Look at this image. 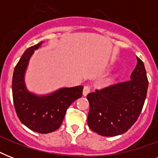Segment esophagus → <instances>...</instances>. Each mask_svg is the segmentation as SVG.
<instances>
[{"mask_svg": "<svg viewBox=\"0 0 158 158\" xmlns=\"http://www.w3.org/2000/svg\"><path fill=\"white\" fill-rule=\"evenodd\" d=\"M89 93H90V87H89V85L84 86V90H83V95H84V96H87Z\"/></svg>", "mask_w": 158, "mask_h": 158, "instance_id": "obj_1", "label": "esophagus"}]
</instances>
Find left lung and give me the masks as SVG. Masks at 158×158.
<instances>
[{"label":"left lung","instance_id":"1","mask_svg":"<svg viewBox=\"0 0 158 158\" xmlns=\"http://www.w3.org/2000/svg\"><path fill=\"white\" fill-rule=\"evenodd\" d=\"M148 81L144 64L137 57L130 79L87 95L89 102L88 125L106 137L122 135L139 116L147 96Z\"/></svg>","mask_w":158,"mask_h":158}]
</instances>
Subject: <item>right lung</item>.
<instances>
[{
    "label": "right lung",
    "instance_id": "obj_1",
    "mask_svg": "<svg viewBox=\"0 0 158 158\" xmlns=\"http://www.w3.org/2000/svg\"><path fill=\"white\" fill-rule=\"evenodd\" d=\"M43 42L28 48L16 64L12 79V94L16 114L26 127L48 134L61 125L67 108L83 95V86L61 88L47 95H37L27 89L24 75L34 51Z\"/></svg>",
    "mask_w": 158,
    "mask_h": 158
}]
</instances>
